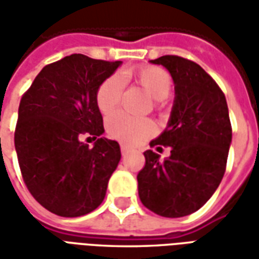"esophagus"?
<instances>
[{"label": "esophagus", "mask_w": 259, "mask_h": 259, "mask_svg": "<svg viewBox=\"0 0 259 259\" xmlns=\"http://www.w3.org/2000/svg\"><path fill=\"white\" fill-rule=\"evenodd\" d=\"M120 152H122V155H126L127 152H129V147H126V146H120Z\"/></svg>", "instance_id": "obj_1"}]
</instances>
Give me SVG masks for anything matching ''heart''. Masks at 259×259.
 I'll list each match as a JSON object with an SVG mask.
<instances>
[{
	"label": "heart",
	"instance_id": "1",
	"mask_svg": "<svg viewBox=\"0 0 259 259\" xmlns=\"http://www.w3.org/2000/svg\"><path fill=\"white\" fill-rule=\"evenodd\" d=\"M124 81L140 85L154 98L152 108L162 109L163 100L170 94L172 79L165 69L152 65H143L122 74L113 73L102 80L96 91V104L104 115L112 113L118 108L123 94ZM108 135L124 144H136L155 133V124L148 118H136L124 112H116L107 119Z\"/></svg>",
	"mask_w": 259,
	"mask_h": 259
}]
</instances>
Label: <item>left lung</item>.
Masks as SVG:
<instances>
[{
    "mask_svg": "<svg viewBox=\"0 0 259 259\" xmlns=\"http://www.w3.org/2000/svg\"><path fill=\"white\" fill-rule=\"evenodd\" d=\"M151 62L168 69L176 97L168 127L150 146L172 150L163 161L152 150L144 152L139 197L157 215L186 217L211 198L226 170L232 143L228 104L217 81L190 59L163 55Z\"/></svg>",
    "mask_w": 259,
    "mask_h": 259,
    "instance_id": "1",
    "label": "left lung"
}]
</instances>
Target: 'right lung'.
<instances>
[{
    "label": "right lung",
    "mask_w": 259,
    "mask_h": 259,
    "mask_svg": "<svg viewBox=\"0 0 259 259\" xmlns=\"http://www.w3.org/2000/svg\"><path fill=\"white\" fill-rule=\"evenodd\" d=\"M119 65L72 54L44 66L22 96L15 127L22 178L34 200L55 215L81 217L105 197L120 148L101 137L96 91ZM83 135L97 140L94 147L81 141Z\"/></svg>",
    "instance_id": "right-lung-1"
}]
</instances>
